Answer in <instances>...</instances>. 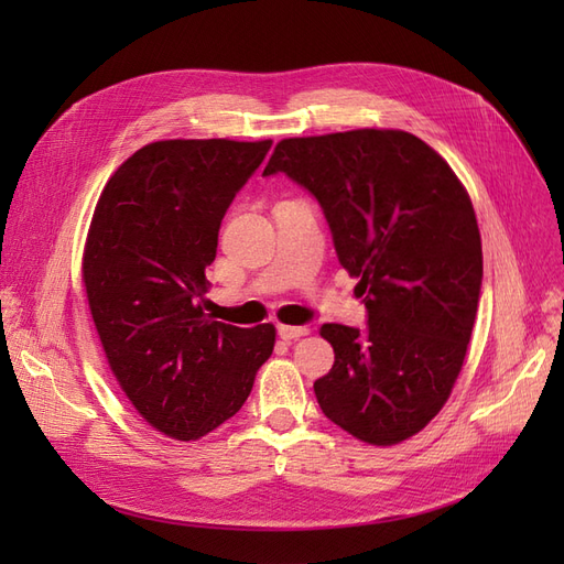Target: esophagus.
<instances>
[{
  "label": "esophagus",
  "instance_id": "esophagus-1",
  "mask_svg": "<svg viewBox=\"0 0 564 564\" xmlns=\"http://www.w3.org/2000/svg\"><path fill=\"white\" fill-rule=\"evenodd\" d=\"M278 334H280V338H284V340H296V338H301V336H308L311 329H308V327H292V324H280Z\"/></svg>",
  "mask_w": 564,
  "mask_h": 564
}]
</instances>
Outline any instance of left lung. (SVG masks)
Segmentation results:
<instances>
[{
    "label": "left lung",
    "mask_w": 564,
    "mask_h": 564,
    "mask_svg": "<svg viewBox=\"0 0 564 564\" xmlns=\"http://www.w3.org/2000/svg\"><path fill=\"white\" fill-rule=\"evenodd\" d=\"M272 174L319 202L338 263L365 296V332L319 329L334 348L313 386L322 412L369 445H398L445 406L473 334L482 242L466 187L398 129L284 139L263 169Z\"/></svg>",
    "instance_id": "obj_1"
}]
</instances>
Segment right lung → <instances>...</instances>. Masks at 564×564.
<instances>
[{"mask_svg":"<svg viewBox=\"0 0 564 564\" xmlns=\"http://www.w3.org/2000/svg\"><path fill=\"white\" fill-rule=\"evenodd\" d=\"M272 141H158L117 169L84 247V289L115 379L152 429L197 440L240 412L275 327L204 313L218 228Z\"/></svg>","mask_w":564,"mask_h":564,"instance_id":"add662e5","label":"right lung"}]
</instances>
